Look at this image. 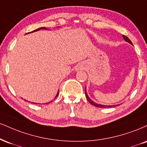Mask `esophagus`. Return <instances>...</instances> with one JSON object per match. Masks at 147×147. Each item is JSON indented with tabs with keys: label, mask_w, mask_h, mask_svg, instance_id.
<instances>
[{
	"label": "esophagus",
	"mask_w": 147,
	"mask_h": 147,
	"mask_svg": "<svg viewBox=\"0 0 147 147\" xmlns=\"http://www.w3.org/2000/svg\"><path fill=\"white\" fill-rule=\"evenodd\" d=\"M79 68H78V69H79Z\"/></svg>",
	"instance_id": "obj_1"
}]
</instances>
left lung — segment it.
I'll return each instance as SVG.
<instances>
[{"label":"left lung","instance_id":"1","mask_svg":"<svg viewBox=\"0 0 147 147\" xmlns=\"http://www.w3.org/2000/svg\"><path fill=\"white\" fill-rule=\"evenodd\" d=\"M123 38H124V40H125V41L127 42H129V43L131 44V45H132V42H131V40H130L128 38H127V36H125V35H123ZM85 94H86V98H87L88 100V101H89L90 103H91L92 105L96 106V107H102V108H106V107H116V106L119 105H100V104H97V103H96V102H94V101H92V100L90 99V98H89V96H88V94L86 93V90H85Z\"/></svg>","mask_w":147,"mask_h":147}]
</instances>
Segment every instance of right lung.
Masks as SVG:
<instances>
[{
  "label": "right lung",
  "mask_w": 147,
  "mask_h": 147,
  "mask_svg": "<svg viewBox=\"0 0 147 147\" xmlns=\"http://www.w3.org/2000/svg\"><path fill=\"white\" fill-rule=\"evenodd\" d=\"M40 29H47V28H45V27H40V28H39V29H38L35 30V31H31V32H29V33H33V32H35V31H39V30H40ZM58 94H59V92H58L57 94V95H56V96H55V97H57V96H58ZM51 102H52V101H51ZM46 104H47V103H46Z\"/></svg>",
  "instance_id": "1"
}]
</instances>
